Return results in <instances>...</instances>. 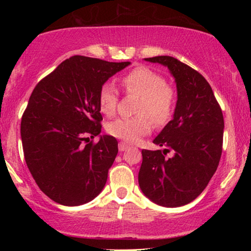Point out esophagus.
<instances>
[{
    "instance_id": "1",
    "label": "esophagus",
    "mask_w": 251,
    "mask_h": 251,
    "mask_svg": "<svg viewBox=\"0 0 251 251\" xmlns=\"http://www.w3.org/2000/svg\"><path fill=\"white\" fill-rule=\"evenodd\" d=\"M126 149H128V144H126L123 142L119 143V151H120V152H123V151H126Z\"/></svg>"
}]
</instances>
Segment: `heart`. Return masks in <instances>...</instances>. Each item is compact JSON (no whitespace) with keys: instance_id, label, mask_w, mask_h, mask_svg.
<instances>
[{"instance_id":"heart-1","label":"heart","mask_w":251,"mask_h":251,"mask_svg":"<svg viewBox=\"0 0 251 251\" xmlns=\"http://www.w3.org/2000/svg\"><path fill=\"white\" fill-rule=\"evenodd\" d=\"M121 83L128 94L140 97L137 107V114L140 116L116 119L108 123L107 131L125 142L138 143L152 130L150 118L157 126L169 121L176 105V91L173 85L164 82L162 75L146 66L133 68L122 77ZM118 97L114 85H102L98 95V106L102 114L112 115L115 112Z\"/></svg>"}]
</instances>
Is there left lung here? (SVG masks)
I'll use <instances>...</instances> for the list:
<instances>
[{
	"mask_svg": "<svg viewBox=\"0 0 251 251\" xmlns=\"http://www.w3.org/2000/svg\"><path fill=\"white\" fill-rule=\"evenodd\" d=\"M145 60L168 67L176 82L177 102L173 120L153 140L163 150L142 151L139 187L154 203L181 207L202 193L217 170L224 119L210 84L199 72L169 56ZM169 151L174 155L166 158Z\"/></svg>",
	"mask_w": 251,
	"mask_h": 251,
	"instance_id": "left-lung-1",
	"label": "left lung"
}]
</instances>
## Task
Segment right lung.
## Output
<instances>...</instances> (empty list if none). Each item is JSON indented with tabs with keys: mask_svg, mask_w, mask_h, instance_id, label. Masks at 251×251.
<instances>
[{
	"mask_svg": "<svg viewBox=\"0 0 251 251\" xmlns=\"http://www.w3.org/2000/svg\"><path fill=\"white\" fill-rule=\"evenodd\" d=\"M130 64L73 56L34 88L20 125L24 155L37 186L57 203H88L104 188L119 150L114 137L100 135L98 95ZM96 135L97 144L84 145Z\"/></svg>",
	"mask_w": 251,
	"mask_h": 251,
	"instance_id": "right-lung-1",
	"label": "right lung"
}]
</instances>
